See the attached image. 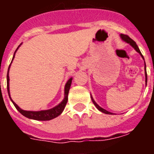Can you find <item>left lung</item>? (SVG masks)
I'll return each mask as SVG.
<instances>
[{"label": "left lung", "mask_w": 154, "mask_h": 154, "mask_svg": "<svg viewBox=\"0 0 154 154\" xmlns=\"http://www.w3.org/2000/svg\"><path fill=\"white\" fill-rule=\"evenodd\" d=\"M120 37H121V38H122V39L123 40V41H124L125 42H126V43H128V44L130 45H131V46L133 47V48H134V49H135V50H136V51L137 52V53H138L139 54H140V55L141 56V57L143 58V60H145V59H144V57H143V56H142V54H141V51H140V49H139L138 46L137 45L136 42H134V40H132L131 38H130V37H129V36H127V35L121 34V35H120ZM145 76H146V84H147V72H146V62H145ZM91 99H92V101H93V103H94V105L96 106L97 109H98L99 111H101V112H104V113H106V114H112V112H109V111H107V110L104 109H103V108H101V106H99V105H97V104L96 101H95L94 100V98H93V97H92V95H91Z\"/></svg>", "instance_id": "obj_1"}]
</instances>
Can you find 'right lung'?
<instances>
[{
    "mask_svg": "<svg viewBox=\"0 0 154 154\" xmlns=\"http://www.w3.org/2000/svg\"><path fill=\"white\" fill-rule=\"evenodd\" d=\"M20 45L17 47V49H16L15 53H14V55H13V60H12L11 63L13 62V59H14V57H15L16 52L17 51V49H19V47L20 46ZM10 65L11 64L9 65V67H8V73H7V90H8V96H9V98H10V100L12 101L13 104L14 105L16 109H17L23 116H25V117L29 118V119L37 120V121H49V120L53 119V118H55V117H58L60 114H61V112H63V110L65 109V105L67 104L68 94H69V91L70 86H71L72 77H70L69 79L68 80V82H66V84H65V97H64V99L62 100V101L60 103H59L57 105H56L55 107L52 108L50 109L41 110V111H27V110H24L22 109H20V108L19 107L13 100H12V98H11L10 91H9V76H8V71H9Z\"/></svg>",
    "mask_w": 154,
    "mask_h": 154,
    "instance_id": "add662e5",
    "label": "right lung"
}]
</instances>
